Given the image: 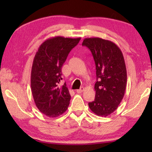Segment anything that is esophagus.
Returning <instances> with one entry per match:
<instances>
[{"instance_id": "esophagus-1", "label": "esophagus", "mask_w": 152, "mask_h": 152, "mask_svg": "<svg viewBox=\"0 0 152 152\" xmlns=\"http://www.w3.org/2000/svg\"><path fill=\"white\" fill-rule=\"evenodd\" d=\"M83 90H84V88H83V87H82V88H80L79 89H77L76 91L77 93H80L83 92Z\"/></svg>"}]
</instances>
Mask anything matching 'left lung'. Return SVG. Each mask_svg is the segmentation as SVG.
I'll return each mask as SVG.
<instances>
[{"label":"left lung","mask_w":152,"mask_h":152,"mask_svg":"<svg viewBox=\"0 0 152 152\" xmlns=\"http://www.w3.org/2000/svg\"><path fill=\"white\" fill-rule=\"evenodd\" d=\"M82 46L91 51L96 65L95 98L89 102L91 110L106 117L118 108L125 95L127 70L121 50L112 41L101 38H87Z\"/></svg>","instance_id":"left-lung-1"}]
</instances>
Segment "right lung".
I'll return each mask as SVG.
<instances>
[{"label": "right lung", "mask_w": 152, "mask_h": 152, "mask_svg": "<svg viewBox=\"0 0 152 152\" xmlns=\"http://www.w3.org/2000/svg\"><path fill=\"white\" fill-rule=\"evenodd\" d=\"M81 38L55 37L45 40L34 57L31 74V91L37 107L50 118H56L66 111L70 95L66 83L58 86L61 68L71 50Z\"/></svg>", "instance_id": "add662e5"}]
</instances>
